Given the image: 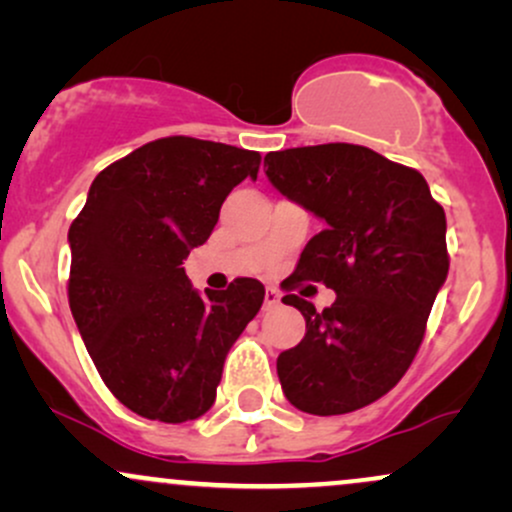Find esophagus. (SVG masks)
<instances>
[{
  "label": "esophagus",
  "instance_id": "34e87169",
  "mask_svg": "<svg viewBox=\"0 0 512 512\" xmlns=\"http://www.w3.org/2000/svg\"><path fill=\"white\" fill-rule=\"evenodd\" d=\"M281 303V296H279V291L276 289H267L264 291V310H272V308H276V305Z\"/></svg>",
  "mask_w": 512,
  "mask_h": 512
}]
</instances>
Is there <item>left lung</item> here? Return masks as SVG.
<instances>
[{
    "label": "left lung",
    "mask_w": 512,
    "mask_h": 512,
    "mask_svg": "<svg viewBox=\"0 0 512 512\" xmlns=\"http://www.w3.org/2000/svg\"><path fill=\"white\" fill-rule=\"evenodd\" d=\"M264 166L281 195L325 221L281 286L322 281L337 293L322 313L281 298L305 317L301 344L276 358L281 390L305 414H349L387 395L419 351L448 279L445 211L419 170L366 146L272 151Z\"/></svg>",
    "instance_id": "1"
}]
</instances>
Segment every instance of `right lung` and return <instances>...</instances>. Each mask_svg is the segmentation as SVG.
Here are the masks:
<instances>
[{"label": "right lung", "instance_id": "right-lung-1", "mask_svg": "<svg viewBox=\"0 0 512 512\" xmlns=\"http://www.w3.org/2000/svg\"><path fill=\"white\" fill-rule=\"evenodd\" d=\"M257 170V151L156 139L96 175L69 228L74 322L108 390L144 419L207 414L228 351L262 308L257 279L202 296L182 269L228 192Z\"/></svg>", "mask_w": 512, "mask_h": 512}]
</instances>
